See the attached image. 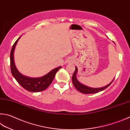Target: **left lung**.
Listing matches in <instances>:
<instances>
[{
	"mask_svg": "<svg viewBox=\"0 0 130 130\" xmlns=\"http://www.w3.org/2000/svg\"><path fill=\"white\" fill-rule=\"evenodd\" d=\"M77 72V68L76 67H75V71L74 73H73L72 77V83L73 85L75 86V87L76 88L77 90H78L79 92H80L81 93H83L84 94H93V93H97L100 91H102V90H104L109 86H110L114 80V79L113 80H112L110 84L107 85L106 86H105L104 87L99 88H93L85 86V85L81 84V83H80L79 82H78L76 79V75Z\"/></svg>",
	"mask_w": 130,
	"mask_h": 130,
	"instance_id": "8db88e82",
	"label": "left lung"
}]
</instances>
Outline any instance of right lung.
Instances as JSON below:
<instances>
[{
  "label": "right lung",
  "mask_w": 130,
  "mask_h": 130,
  "mask_svg": "<svg viewBox=\"0 0 130 130\" xmlns=\"http://www.w3.org/2000/svg\"><path fill=\"white\" fill-rule=\"evenodd\" d=\"M20 38V37L16 41L13 45L12 46L10 53V66L12 74L19 84L28 91L32 92L43 91L49 87V85L53 82L56 73L61 67L55 68L48 72L47 74L39 78H31L21 75L16 69L13 59V51L16 43Z\"/></svg>",
  "instance_id": "obj_1"
}]
</instances>
